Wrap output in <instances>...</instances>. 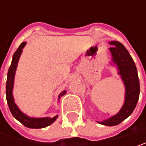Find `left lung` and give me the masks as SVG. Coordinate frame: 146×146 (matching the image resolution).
<instances>
[{"label": "left lung", "mask_w": 146, "mask_h": 146, "mask_svg": "<svg viewBox=\"0 0 146 146\" xmlns=\"http://www.w3.org/2000/svg\"><path fill=\"white\" fill-rule=\"evenodd\" d=\"M109 43L111 45L109 49L112 56L110 64L115 65L117 67L118 74L125 87V98L124 103L116 115L98 123L106 126H115L133 112L139 99L140 82L135 62L127 48L119 41Z\"/></svg>", "instance_id": "obj_1"}]
</instances>
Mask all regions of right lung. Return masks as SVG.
Here are the masks:
<instances>
[{
  "label": "right lung",
  "instance_id": "1",
  "mask_svg": "<svg viewBox=\"0 0 146 146\" xmlns=\"http://www.w3.org/2000/svg\"><path fill=\"white\" fill-rule=\"evenodd\" d=\"M27 42H23L19 45L18 49L15 51L13 55V59L11 62V65L9 66L7 74V81H6V100L8 103L9 108L10 110L11 114L14 118L19 120L24 126L29 128H44L45 127L49 126L54 121L57 119L58 115H56L53 118L50 117H44V118H33L24 114L21 111V110L18 107V106L14 102V98L13 96V88L14 84V76L17 70L18 62L19 60L20 56L23 52V48L25 47ZM66 91H62L59 94L58 100L65 95Z\"/></svg>",
  "mask_w": 146,
  "mask_h": 146
}]
</instances>
